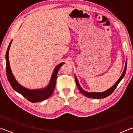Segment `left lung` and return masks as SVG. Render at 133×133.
Here are the masks:
<instances>
[{
    "instance_id": "left-lung-1",
    "label": "left lung",
    "mask_w": 133,
    "mask_h": 133,
    "mask_svg": "<svg viewBox=\"0 0 133 133\" xmlns=\"http://www.w3.org/2000/svg\"><path fill=\"white\" fill-rule=\"evenodd\" d=\"M127 60H126L125 62V67L124 69V71L123 72L122 75L120 76V77L119 78V79L117 80L115 84H114L111 87H110V89H109L108 90H107L106 91H105L104 92H102V93H95V92H87L84 91V90H83L82 87H80V85L79 84V83L78 82V80L76 76H75V80H76V84H77V86L78 87V90L79 91L82 93L83 95L89 98H105L108 97L109 96H110V94H112V92L114 91V90L116 89V87H117V85L118 84V83L120 82V81L123 79V78L124 76L125 72H126V69H127Z\"/></svg>"
}]
</instances>
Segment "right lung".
Wrapping results in <instances>:
<instances>
[{"label": "right lung", "instance_id": "1", "mask_svg": "<svg viewBox=\"0 0 133 133\" xmlns=\"http://www.w3.org/2000/svg\"><path fill=\"white\" fill-rule=\"evenodd\" d=\"M12 42V40H11L6 54V75H7L8 79L9 82L10 83L11 86L16 91L22 94L24 97H25L27 100L31 103L41 102V101H43L46 99L49 98L52 95L53 91L55 90L58 71L62 66L64 64V63H62L57 65L55 67L53 72L52 76H51L50 82L46 87L42 89L36 90H30L26 89L25 87L22 86L17 82V80L15 79L14 76L13 75L12 70H11L9 60V51Z\"/></svg>", "mask_w": 133, "mask_h": 133}]
</instances>
